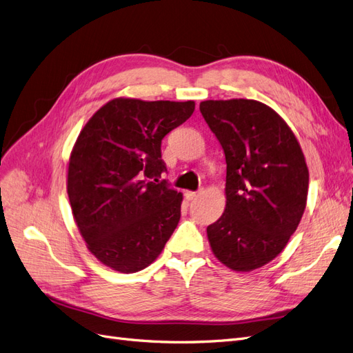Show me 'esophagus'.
<instances>
[{"instance_id":"1","label":"esophagus","mask_w":353,"mask_h":353,"mask_svg":"<svg viewBox=\"0 0 353 353\" xmlns=\"http://www.w3.org/2000/svg\"><path fill=\"white\" fill-rule=\"evenodd\" d=\"M197 191H187L185 193V197H187V200H193V199H196L197 197Z\"/></svg>"}]
</instances>
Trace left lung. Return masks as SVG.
I'll list each match as a JSON object with an SVG mask.
<instances>
[{
  "mask_svg": "<svg viewBox=\"0 0 353 353\" xmlns=\"http://www.w3.org/2000/svg\"><path fill=\"white\" fill-rule=\"evenodd\" d=\"M200 112L223 148L227 205L208 227L213 254L248 272L279 256L306 206L309 172L293 131L256 100H208Z\"/></svg>",
  "mask_w": 353,
  "mask_h": 353,
  "instance_id": "obj_1",
  "label": "left lung"
}]
</instances>
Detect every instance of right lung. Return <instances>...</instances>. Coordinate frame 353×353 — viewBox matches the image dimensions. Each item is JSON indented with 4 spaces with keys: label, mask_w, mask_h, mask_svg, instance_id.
Masks as SVG:
<instances>
[{
    "label": "right lung",
    "mask_w": 353,
    "mask_h": 353,
    "mask_svg": "<svg viewBox=\"0 0 353 353\" xmlns=\"http://www.w3.org/2000/svg\"><path fill=\"white\" fill-rule=\"evenodd\" d=\"M194 101L114 99L83 126L72 150L68 194L88 250L123 274L150 265L175 231L183 194L159 181L162 140Z\"/></svg>",
    "instance_id": "add662e5"
}]
</instances>
